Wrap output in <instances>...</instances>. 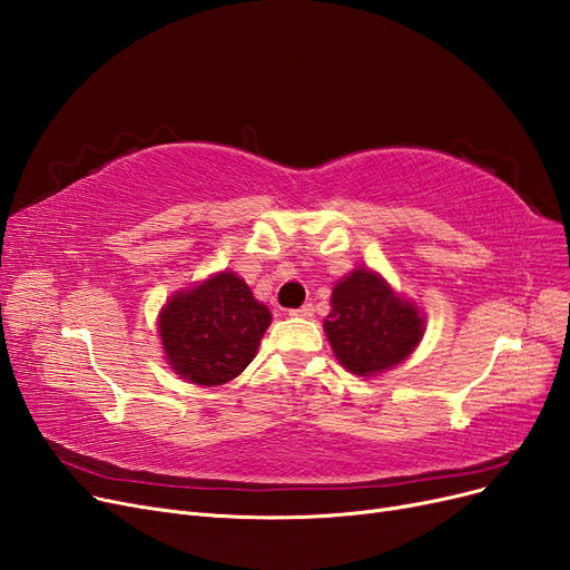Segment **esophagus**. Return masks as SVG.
<instances>
[{
    "label": "esophagus",
    "instance_id": "obj_1",
    "mask_svg": "<svg viewBox=\"0 0 570 570\" xmlns=\"http://www.w3.org/2000/svg\"><path fill=\"white\" fill-rule=\"evenodd\" d=\"M289 316H295V318H312V316H314V304H304V306H299V308H292Z\"/></svg>",
    "mask_w": 570,
    "mask_h": 570
}]
</instances>
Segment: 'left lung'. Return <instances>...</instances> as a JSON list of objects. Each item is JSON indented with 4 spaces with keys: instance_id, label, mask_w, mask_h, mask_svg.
<instances>
[{
    "instance_id": "left-lung-1",
    "label": "left lung",
    "mask_w": 570,
    "mask_h": 570,
    "mask_svg": "<svg viewBox=\"0 0 570 570\" xmlns=\"http://www.w3.org/2000/svg\"><path fill=\"white\" fill-rule=\"evenodd\" d=\"M323 327L340 364L356 375L383 373L416 347L423 335L419 308L396 297L373 271L358 268L333 289Z\"/></svg>"
}]
</instances>
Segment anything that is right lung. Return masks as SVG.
Returning <instances> with one entry per match:
<instances>
[{"mask_svg": "<svg viewBox=\"0 0 570 570\" xmlns=\"http://www.w3.org/2000/svg\"><path fill=\"white\" fill-rule=\"evenodd\" d=\"M271 312L235 273H218L164 306L159 333L170 368L197 385H220L256 356Z\"/></svg>", "mask_w": 570, "mask_h": 570, "instance_id": "add662e5", "label": "right lung"}]
</instances>
